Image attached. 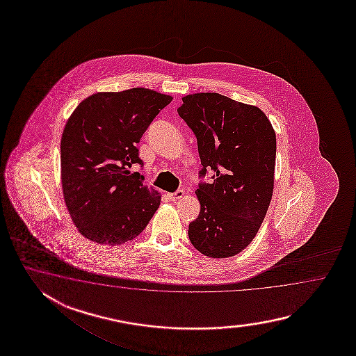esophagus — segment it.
I'll use <instances>...</instances> for the list:
<instances>
[{"label": "esophagus", "mask_w": 356, "mask_h": 356, "mask_svg": "<svg viewBox=\"0 0 356 356\" xmlns=\"http://www.w3.org/2000/svg\"><path fill=\"white\" fill-rule=\"evenodd\" d=\"M183 196H184V191H183V189L175 191V193H168V197H169L172 201H177V200H179V198H181Z\"/></svg>", "instance_id": "obj_1"}]
</instances>
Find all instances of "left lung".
I'll return each mask as SVG.
<instances>
[{"label": "left lung", "mask_w": 356, "mask_h": 356, "mask_svg": "<svg viewBox=\"0 0 356 356\" xmlns=\"http://www.w3.org/2000/svg\"><path fill=\"white\" fill-rule=\"evenodd\" d=\"M179 117L197 138L201 210L188 227L189 241L212 258L233 257L250 245L271 202L276 135L257 106L218 92L181 98Z\"/></svg>", "instance_id": "obj_1"}]
</instances>
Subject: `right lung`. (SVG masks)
Returning <instances> with one entry per match:
<instances>
[{"instance_id":"1","label":"right lung","mask_w":356,"mask_h":356,"mask_svg":"<svg viewBox=\"0 0 356 356\" xmlns=\"http://www.w3.org/2000/svg\"><path fill=\"white\" fill-rule=\"evenodd\" d=\"M170 95L144 88L97 92L76 106L60 138V179L70 216L91 242L122 244L144 230L160 193L131 173L136 145Z\"/></svg>"}]
</instances>
